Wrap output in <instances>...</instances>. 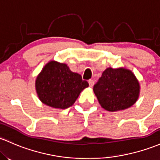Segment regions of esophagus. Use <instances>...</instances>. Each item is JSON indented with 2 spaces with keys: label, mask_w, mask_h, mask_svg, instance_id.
Here are the masks:
<instances>
[{
  "label": "esophagus",
  "mask_w": 160,
  "mask_h": 160,
  "mask_svg": "<svg viewBox=\"0 0 160 160\" xmlns=\"http://www.w3.org/2000/svg\"><path fill=\"white\" fill-rule=\"evenodd\" d=\"M88 83H89V87H93V85H94V80H89L88 81Z\"/></svg>",
  "instance_id": "obj_1"
}]
</instances>
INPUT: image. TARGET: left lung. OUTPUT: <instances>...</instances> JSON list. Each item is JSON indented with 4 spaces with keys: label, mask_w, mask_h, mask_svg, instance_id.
Segmentation results:
<instances>
[{
    "label": "left lung",
    "mask_w": 160,
    "mask_h": 160,
    "mask_svg": "<svg viewBox=\"0 0 160 160\" xmlns=\"http://www.w3.org/2000/svg\"><path fill=\"white\" fill-rule=\"evenodd\" d=\"M140 83L134 73L125 68L103 71L93 87L100 106L108 112H118L132 106L139 98Z\"/></svg>",
    "instance_id": "left-lung-1"
}]
</instances>
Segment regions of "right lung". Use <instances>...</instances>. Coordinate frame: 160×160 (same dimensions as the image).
Segmentation results:
<instances>
[{
    "instance_id": "right-lung-1",
    "label": "right lung",
    "mask_w": 160,
    "mask_h": 160,
    "mask_svg": "<svg viewBox=\"0 0 160 160\" xmlns=\"http://www.w3.org/2000/svg\"><path fill=\"white\" fill-rule=\"evenodd\" d=\"M35 87L43 104L65 109L73 105L89 83L82 80L81 75L71 71L66 64L50 61L38 73Z\"/></svg>"
}]
</instances>
